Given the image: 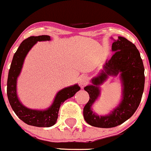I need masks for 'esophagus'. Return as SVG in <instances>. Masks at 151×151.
<instances>
[{
	"label": "esophagus",
	"instance_id": "obj_1",
	"mask_svg": "<svg viewBox=\"0 0 151 151\" xmlns=\"http://www.w3.org/2000/svg\"><path fill=\"white\" fill-rule=\"evenodd\" d=\"M88 82H89V79H88V77L86 76H82L80 78L79 83H80V85L82 86V87L86 86V85L88 83Z\"/></svg>",
	"mask_w": 151,
	"mask_h": 151
}]
</instances>
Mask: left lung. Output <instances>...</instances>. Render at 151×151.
<instances>
[{"label":"left lung","mask_w":151,"mask_h":151,"mask_svg":"<svg viewBox=\"0 0 151 151\" xmlns=\"http://www.w3.org/2000/svg\"><path fill=\"white\" fill-rule=\"evenodd\" d=\"M111 49L114 53L106 62L102 73L92 79L93 85L84 87L89 100L83 108V118L88 124L98 128H113L128 120L138 108L144 91L145 68L135 45L125 37H118V40L113 42ZM119 72L124 85L123 100L111 114L99 117L91 109L99 94L98 85L108 75H116Z\"/></svg>","instance_id":"8db88e82"}]
</instances>
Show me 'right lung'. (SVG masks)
<instances>
[{"instance_id":"1","label":"right lung","mask_w":151,"mask_h":151,"mask_svg":"<svg viewBox=\"0 0 151 151\" xmlns=\"http://www.w3.org/2000/svg\"><path fill=\"white\" fill-rule=\"evenodd\" d=\"M47 35L30 37L22 42L13 56L12 62L9 71L7 80V96L9 101L17 117L30 126L37 127H50L56 123L60 106L68 98H71L80 89L77 84L65 88L59 91L50 107L45 111H38L26 108L19 101L16 92L17 76L22 69L23 61L30 49L38 41L50 40Z\"/></svg>"}]
</instances>
